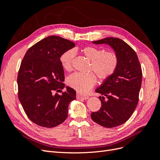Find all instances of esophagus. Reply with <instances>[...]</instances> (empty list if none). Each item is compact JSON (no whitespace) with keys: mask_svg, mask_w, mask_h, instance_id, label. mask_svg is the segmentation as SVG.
Here are the masks:
<instances>
[{"mask_svg":"<svg viewBox=\"0 0 160 160\" xmlns=\"http://www.w3.org/2000/svg\"><path fill=\"white\" fill-rule=\"evenodd\" d=\"M77 99H88L89 97L88 95H81V94H77Z\"/></svg>","mask_w":160,"mask_h":160,"instance_id":"34e87169","label":"esophagus"}]
</instances>
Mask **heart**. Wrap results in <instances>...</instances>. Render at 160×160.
<instances>
[{
	"instance_id": "b5f03b06",
	"label": "heart",
	"mask_w": 160,
	"mask_h": 160,
	"mask_svg": "<svg viewBox=\"0 0 160 160\" xmlns=\"http://www.w3.org/2000/svg\"><path fill=\"white\" fill-rule=\"evenodd\" d=\"M83 54L91 61L90 70L93 71L101 80L106 79L112 75L118 65V57L115 52L105 51L93 46H87L81 49ZM74 52L67 51L60 57V62L64 70L72 69ZM96 75L93 72L83 73L74 72L68 78V84L72 88L79 92H86L95 85Z\"/></svg>"
}]
</instances>
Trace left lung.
I'll return each mask as SVG.
<instances>
[{"label":"left lung","instance_id":"8db88e82","mask_svg":"<svg viewBox=\"0 0 160 160\" xmlns=\"http://www.w3.org/2000/svg\"><path fill=\"white\" fill-rule=\"evenodd\" d=\"M92 42L109 45L118 57L114 73L95 90L103 95L99 97L101 109L91 115L95 123L112 128L126 122L137 107L142 85V67L136 52L120 38L107 37Z\"/></svg>","mask_w":160,"mask_h":160}]
</instances>
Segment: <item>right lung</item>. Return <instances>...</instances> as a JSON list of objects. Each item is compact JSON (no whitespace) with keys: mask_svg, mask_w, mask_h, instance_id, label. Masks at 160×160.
Instances as JSON below:
<instances>
[{"mask_svg":"<svg viewBox=\"0 0 160 160\" xmlns=\"http://www.w3.org/2000/svg\"><path fill=\"white\" fill-rule=\"evenodd\" d=\"M74 47L65 38L47 37L29 48L21 62L18 99L28 118L41 127L54 128L63 122L70 102L76 99V91L70 87L57 93L65 87L60 57Z\"/></svg>","mask_w":160,"mask_h":160,"instance_id":"1","label":"right lung"}]
</instances>
